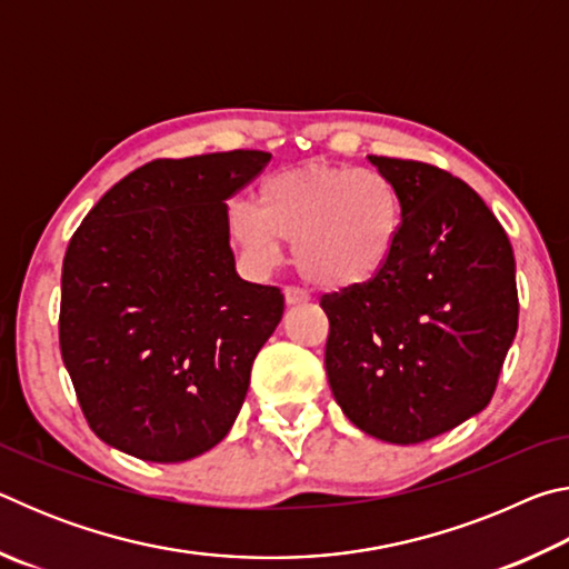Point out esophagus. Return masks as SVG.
I'll list each match as a JSON object with an SVG mask.
<instances>
[{"mask_svg":"<svg viewBox=\"0 0 569 569\" xmlns=\"http://www.w3.org/2000/svg\"><path fill=\"white\" fill-rule=\"evenodd\" d=\"M283 296H286V306H301L308 301V293L301 291V288H293V286H288Z\"/></svg>","mask_w":569,"mask_h":569,"instance_id":"esophagus-1","label":"esophagus"}]
</instances>
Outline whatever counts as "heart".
I'll use <instances>...</instances> for the list:
<instances>
[{
	"label": "heart",
	"mask_w": 569,
	"mask_h": 569,
	"mask_svg": "<svg viewBox=\"0 0 569 569\" xmlns=\"http://www.w3.org/2000/svg\"><path fill=\"white\" fill-rule=\"evenodd\" d=\"M403 206L377 170L308 162L268 176L256 206L228 208V236L256 268L281 263L293 243L298 271L326 291H351L383 273L397 253Z\"/></svg>",
	"instance_id": "heart-1"
}]
</instances>
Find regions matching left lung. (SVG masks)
Returning <instances> with one entry per match:
<instances>
[{"mask_svg":"<svg viewBox=\"0 0 569 569\" xmlns=\"http://www.w3.org/2000/svg\"><path fill=\"white\" fill-rule=\"evenodd\" d=\"M403 226L379 278L321 298L326 373L353 427L419 445L487 407L517 333L515 253L492 210L447 170L369 156Z\"/></svg>","mask_w":569,"mask_h":569,"instance_id":"left-lung-1","label":"left lung"}]
</instances>
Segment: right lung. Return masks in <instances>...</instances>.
<instances>
[{
    "label": "right lung",
    "instance_id": "1",
    "mask_svg": "<svg viewBox=\"0 0 569 569\" xmlns=\"http://www.w3.org/2000/svg\"><path fill=\"white\" fill-rule=\"evenodd\" d=\"M268 160L261 150L152 160L74 230L62 263L60 349L104 445L176 465L233 427L283 293L236 273L226 200Z\"/></svg>",
    "mask_w": 569,
    "mask_h": 569
}]
</instances>
